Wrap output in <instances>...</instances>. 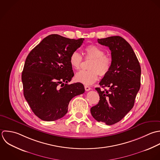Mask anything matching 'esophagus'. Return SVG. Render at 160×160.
Masks as SVG:
<instances>
[{
    "label": "esophagus",
    "mask_w": 160,
    "mask_h": 160,
    "mask_svg": "<svg viewBox=\"0 0 160 160\" xmlns=\"http://www.w3.org/2000/svg\"><path fill=\"white\" fill-rule=\"evenodd\" d=\"M85 89L86 91H89V90H91V88H90V87H88V86L85 85Z\"/></svg>",
    "instance_id": "34e87169"
}]
</instances>
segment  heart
Instances as JSON below:
<instances>
[{
  "instance_id": "obj_1",
  "label": "heart",
  "mask_w": 160,
  "mask_h": 160,
  "mask_svg": "<svg viewBox=\"0 0 160 160\" xmlns=\"http://www.w3.org/2000/svg\"><path fill=\"white\" fill-rule=\"evenodd\" d=\"M85 58L93 59L88 68L89 70H82L75 75L77 81L87 85L94 83L98 78V75H107L112 66V59L111 57L105 55V51L100 47L90 45L85 48ZM83 61L82 55L77 51L72 53L69 58L71 67L78 70L80 68Z\"/></svg>"
}]
</instances>
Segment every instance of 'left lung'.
<instances>
[{
	"mask_svg": "<svg viewBox=\"0 0 160 160\" xmlns=\"http://www.w3.org/2000/svg\"><path fill=\"white\" fill-rule=\"evenodd\" d=\"M97 40L111 50L112 66L99 83L108 90L95 88L100 100L90 112L97 121L112 125L120 122L133 107L141 85V67L132 47L122 37Z\"/></svg>",
	"mask_w": 160,
	"mask_h": 160,
	"instance_id": "8db88e82",
	"label": "left lung"
}]
</instances>
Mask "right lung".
Returning <instances> with one entry per match:
<instances>
[{
	"label": "right lung",
	"instance_id": "right-lung-1",
	"mask_svg": "<svg viewBox=\"0 0 160 160\" xmlns=\"http://www.w3.org/2000/svg\"><path fill=\"white\" fill-rule=\"evenodd\" d=\"M83 40L52 34L27 57L22 73L23 95L40 119L50 122L62 118L70 101L85 92L82 83H67L74 75L70 56Z\"/></svg>",
	"mask_w": 160,
	"mask_h": 160
}]
</instances>
